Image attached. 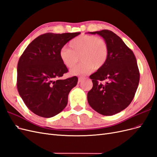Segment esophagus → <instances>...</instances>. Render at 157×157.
<instances>
[{"label":"esophagus","mask_w":157,"mask_h":157,"mask_svg":"<svg viewBox=\"0 0 157 157\" xmlns=\"http://www.w3.org/2000/svg\"><path fill=\"white\" fill-rule=\"evenodd\" d=\"M85 79V78H83V77H79V78H78V83H80V82H82L83 80H84Z\"/></svg>","instance_id":"34e87169"}]
</instances>
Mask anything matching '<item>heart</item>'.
<instances>
[{"mask_svg": "<svg viewBox=\"0 0 157 157\" xmlns=\"http://www.w3.org/2000/svg\"><path fill=\"white\" fill-rule=\"evenodd\" d=\"M69 49L60 50L59 57L66 67L71 68L78 62L81 63L70 70L72 75H85L93 69L97 70L104 67L107 61L109 48L105 40L93 35L83 34L72 39L69 42Z\"/></svg>", "mask_w": 157, "mask_h": 157, "instance_id": "obj_1", "label": "heart"}]
</instances>
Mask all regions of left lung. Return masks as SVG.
Wrapping results in <instances>:
<instances>
[{
    "label": "left lung",
    "mask_w": 157,
    "mask_h": 157,
    "mask_svg": "<svg viewBox=\"0 0 157 157\" xmlns=\"http://www.w3.org/2000/svg\"><path fill=\"white\" fill-rule=\"evenodd\" d=\"M97 34L108 43L109 55L104 67L90 75L93 88L87 93L89 104L101 115H113L127 108L140 82L135 55L117 34L109 30L89 32ZM105 80L104 84H99Z\"/></svg>",
    "instance_id": "8db88e82"
}]
</instances>
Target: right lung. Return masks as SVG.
I'll list each match as a JSON object with an SVG mask.
<instances>
[{
	"label": "right lung",
	"mask_w": 157,
	"mask_h": 157,
	"mask_svg": "<svg viewBox=\"0 0 157 157\" xmlns=\"http://www.w3.org/2000/svg\"><path fill=\"white\" fill-rule=\"evenodd\" d=\"M80 33H48L35 38L17 64V87L27 107L40 117H54L65 108L70 90L78 83L74 76L60 79L68 72L59 57L64 45Z\"/></svg>",
	"instance_id": "add662e5"
}]
</instances>
